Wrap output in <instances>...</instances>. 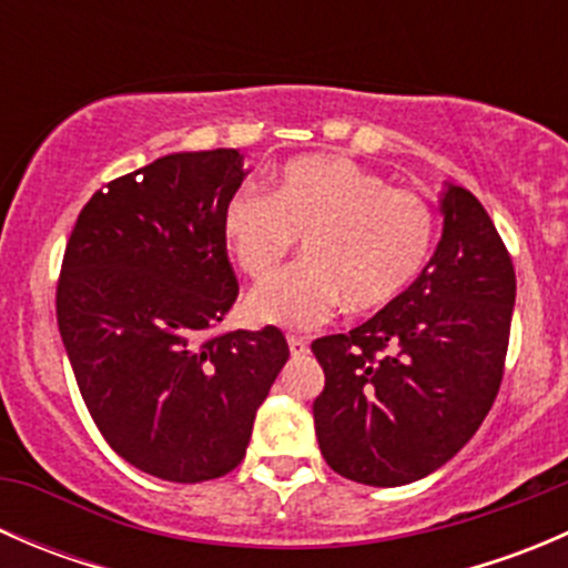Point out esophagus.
<instances>
[{
  "label": "esophagus",
  "mask_w": 568,
  "mask_h": 568,
  "mask_svg": "<svg viewBox=\"0 0 568 568\" xmlns=\"http://www.w3.org/2000/svg\"><path fill=\"white\" fill-rule=\"evenodd\" d=\"M288 348L294 357H305V354L311 352V346H307L305 337H296V335H288Z\"/></svg>",
  "instance_id": "34e87169"
}]
</instances>
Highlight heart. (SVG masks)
Masks as SVG:
<instances>
[{"instance_id":"obj_1","label":"heart","mask_w":568,"mask_h":568,"mask_svg":"<svg viewBox=\"0 0 568 568\" xmlns=\"http://www.w3.org/2000/svg\"><path fill=\"white\" fill-rule=\"evenodd\" d=\"M305 236L307 257L257 285L255 324L311 329L346 302L368 313L398 300L434 250L437 222L420 194L343 156L291 159L272 194L242 186L222 211L227 255L263 280Z\"/></svg>"}]
</instances>
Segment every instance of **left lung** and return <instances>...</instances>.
<instances>
[{
	"label": "left lung",
	"mask_w": 568,
	"mask_h": 568,
	"mask_svg": "<svg viewBox=\"0 0 568 568\" xmlns=\"http://www.w3.org/2000/svg\"><path fill=\"white\" fill-rule=\"evenodd\" d=\"M443 239L415 283L348 335L313 341L321 456L337 475L404 486L448 464L500 390L517 277L473 192L445 183Z\"/></svg>",
	"instance_id": "obj_1"
}]
</instances>
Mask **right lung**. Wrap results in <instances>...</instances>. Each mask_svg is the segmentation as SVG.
<instances>
[{
	"label": "right lung",
	"mask_w": 568,
	"mask_h": 568,
	"mask_svg": "<svg viewBox=\"0 0 568 568\" xmlns=\"http://www.w3.org/2000/svg\"><path fill=\"white\" fill-rule=\"evenodd\" d=\"M250 170L183 151L106 183L62 257L57 324L84 404L136 469L200 484L239 467L288 359L277 326L200 337L239 296L222 211Z\"/></svg>",
	"instance_id": "right-lung-1"
}]
</instances>
